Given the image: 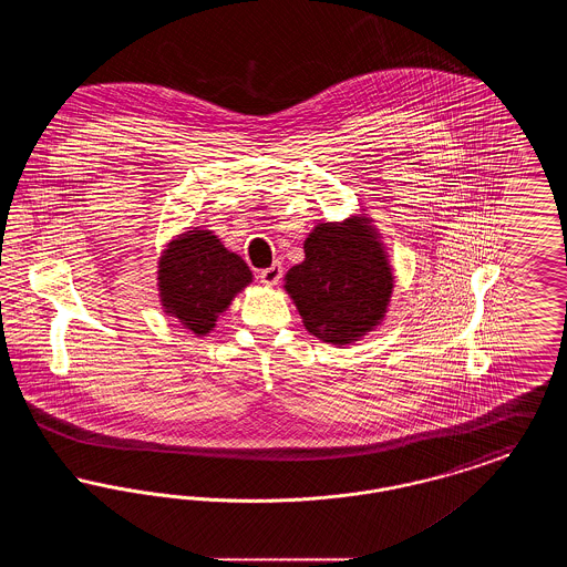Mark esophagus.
<instances>
[{
    "label": "esophagus",
    "instance_id": "1",
    "mask_svg": "<svg viewBox=\"0 0 567 567\" xmlns=\"http://www.w3.org/2000/svg\"><path fill=\"white\" fill-rule=\"evenodd\" d=\"M259 278H261V282H264L266 287L278 285V280L282 278V266H280V264H274L270 268L259 271Z\"/></svg>",
    "mask_w": 567,
    "mask_h": 567
}]
</instances>
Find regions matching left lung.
<instances>
[{"label":"left lung","mask_w":567,"mask_h":567,"mask_svg":"<svg viewBox=\"0 0 567 567\" xmlns=\"http://www.w3.org/2000/svg\"><path fill=\"white\" fill-rule=\"evenodd\" d=\"M370 216L319 223L303 261L285 274L303 327L333 347H351L382 324L395 287L389 252Z\"/></svg>","instance_id":"1"}]
</instances>
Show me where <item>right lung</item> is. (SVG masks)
Returning a JSON list of instances; mask_svg holds the SVG:
<instances>
[{"mask_svg":"<svg viewBox=\"0 0 567 567\" xmlns=\"http://www.w3.org/2000/svg\"><path fill=\"white\" fill-rule=\"evenodd\" d=\"M157 268L163 312L197 338L208 336L234 297L252 282L243 257L204 227H190L165 244Z\"/></svg>","mask_w":567,"mask_h":567,"instance_id":"obj_1","label":"right lung"}]
</instances>
